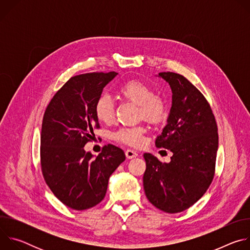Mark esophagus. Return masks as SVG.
<instances>
[{
  "mask_svg": "<svg viewBox=\"0 0 250 250\" xmlns=\"http://www.w3.org/2000/svg\"><path fill=\"white\" fill-rule=\"evenodd\" d=\"M125 156H126V158L131 159V158L136 157V156H137V153H136V151H134V150L127 149V150H125Z\"/></svg>",
  "mask_w": 250,
  "mask_h": 250,
  "instance_id": "34e87169",
  "label": "esophagus"
}]
</instances>
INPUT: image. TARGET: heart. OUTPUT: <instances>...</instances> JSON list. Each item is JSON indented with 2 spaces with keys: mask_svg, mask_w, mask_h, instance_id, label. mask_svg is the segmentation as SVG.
<instances>
[{
  "mask_svg": "<svg viewBox=\"0 0 250 250\" xmlns=\"http://www.w3.org/2000/svg\"><path fill=\"white\" fill-rule=\"evenodd\" d=\"M123 99L138 104L139 117H144L152 124H160L168 116V104L165 99L153 94L152 88L139 80H129L124 83L117 91ZM95 116L99 122L110 124L115 119V106L111 98L101 95L94 104ZM146 127L142 125L121 127L112 134V138L120 144L133 147L145 145Z\"/></svg>",
  "mask_w": 250,
  "mask_h": 250,
  "instance_id": "obj_1",
  "label": "heart"
}]
</instances>
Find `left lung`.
I'll return each instance as SVG.
<instances>
[{"mask_svg":"<svg viewBox=\"0 0 250 250\" xmlns=\"http://www.w3.org/2000/svg\"><path fill=\"white\" fill-rule=\"evenodd\" d=\"M158 75L170 85L172 106L155 145L173 155L169 163H162L150 153L144 154V188L154 207L176 213L201 199L213 179L218 125L209 104L188 79L174 72Z\"/></svg>","mask_w":250,"mask_h":250,"instance_id":"8db88e82","label":"left lung"}]
</instances>
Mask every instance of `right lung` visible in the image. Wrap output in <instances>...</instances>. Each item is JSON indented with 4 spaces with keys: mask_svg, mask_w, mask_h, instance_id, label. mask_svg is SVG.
<instances>
[{
    "mask_svg": "<svg viewBox=\"0 0 250 250\" xmlns=\"http://www.w3.org/2000/svg\"><path fill=\"white\" fill-rule=\"evenodd\" d=\"M116 72H93L71 77L56 92L44 112L41 136V164L45 183L65 206L83 210L105 196L109 178L125 161V152L104 146L94 157L84 146L100 125L94 104Z\"/></svg>",
    "mask_w": 250,
    "mask_h": 250,
    "instance_id": "1",
    "label": "right lung"
}]
</instances>
